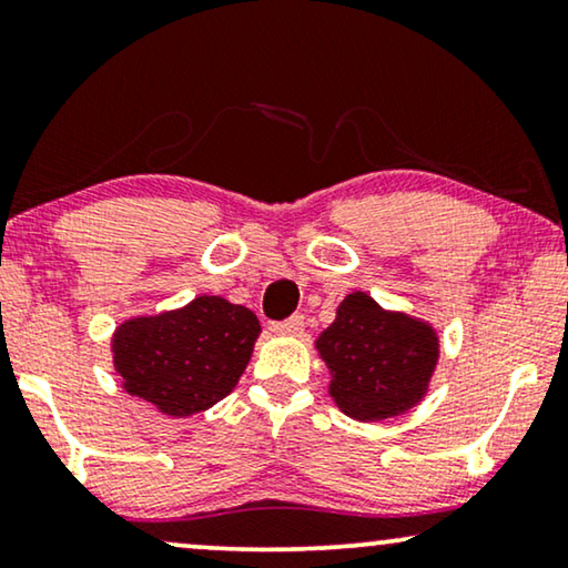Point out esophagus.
Instances as JSON below:
<instances>
[{"label": "esophagus", "instance_id": "1", "mask_svg": "<svg viewBox=\"0 0 568 568\" xmlns=\"http://www.w3.org/2000/svg\"><path fill=\"white\" fill-rule=\"evenodd\" d=\"M271 331H274L276 336H302V331H305V317L292 315L290 321L271 325Z\"/></svg>", "mask_w": 568, "mask_h": 568}]
</instances>
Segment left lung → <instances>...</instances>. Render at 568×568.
Segmentation results:
<instances>
[{
	"instance_id": "obj_1",
	"label": "left lung",
	"mask_w": 568,
	"mask_h": 568,
	"mask_svg": "<svg viewBox=\"0 0 568 568\" xmlns=\"http://www.w3.org/2000/svg\"><path fill=\"white\" fill-rule=\"evenodd\" d=\"M315 348L331 369V398L356 422H383L414 408L439 359L429 323L383 310L364 292L341 302Z\"/></svg>"
}]
</instances>
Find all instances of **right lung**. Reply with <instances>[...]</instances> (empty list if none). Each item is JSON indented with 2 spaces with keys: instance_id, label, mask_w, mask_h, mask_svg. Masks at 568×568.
<instances>
[{
  "instance_id": "add662e5",
  "label": "right lung",
  "mask_w": 568,
  "mask_h": 568,
  "mask_svg": "<svg viewBox=\"0 0 568 568\" xmlns=\"http://www.w3.org/2000/svg\"><path fill=\"white\" fill-rule=\"evenodd\" d=\"M258 333L251 310L204 294L181 310L119 325L113 367L129 395L168 416H193L232 393Z\"/></svg>"
}]
</instances>
